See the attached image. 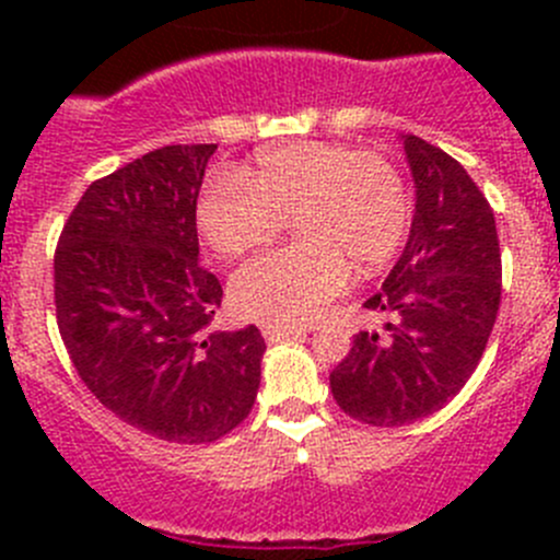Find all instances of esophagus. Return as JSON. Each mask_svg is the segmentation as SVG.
Listing matches in <instances>:
<instances>
[{"mask_svg":"<svg viewBox=\"0 0 560 560\" xmlns=\"http://www.w3.org/2000/svg\"><path fill=\"white\" fill-rule=\"evenodd\" d=\"M262 336L268 343L290 341V338L306 336V327H290V325H262Z\"/></svg>","mask_w":560,"mask_h":560,"instance_id":"34e87169","label":"esophagus"}]
</instances>
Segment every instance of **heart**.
<instances>
[{
    "instance_id": "obj_1",
    "label": "heart",
    "mask_w": 560,
    "mask_h": 560,
    "mask_svg": "<svg viewBox=\"0 0 560 560\" xmlns=\"http://www.w3.org/2000/svg\"><path fill=\"white\" fill-rule=\"evenodd\" d=\"M292 217L298 244L246 262L230 281L238 314L303 325L347 287L349 268H382L409 230V195L395 165L341 143L279 145L241 173H213L197 200L202 238L222 257L270 244Z\"/></svg>"
}]
</instances>
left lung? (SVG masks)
<instances>
[{
    "label": "left lung",
    "mask_w": 560,
    "mask_h": 560,
    "mask_svg": "<svg viewBox=\"0 0 560 560\" xmlns=\"http://www.w3.org/2000/svg\"><path fill=\"white\" fill-rule=\"evenodd\" d=\"M415 178L409 241L369 312L385 330H360L332 369L336 404L365 425L398 428L442 409L477 369L501 303V252L490 202L463 165L404 135Z\"/></svg>",
    "instance_id": "obj_1"
}]
</instances>
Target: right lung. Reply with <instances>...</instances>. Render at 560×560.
<instances>
[{"label": "right lung", "mask_w": 560, "mask_h": 560, "mask_svg": "<svg viewBox=\"0 0 560 560\" xmlns=\"http://www.w3.org/2000/svg\"><path fill=\"white\" fill-rule=\"evenodd\" d=\"M217 143L165 145L94 180L54 257L56 322L83 385L118 420L178 444L238 428L265 338L211 330L222 284L197 257V195Z\"/></svg>", "instance_id": "1"}]
</instances>
